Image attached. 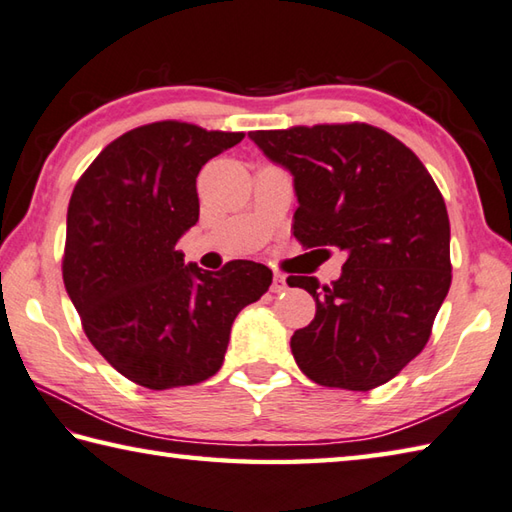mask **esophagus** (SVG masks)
<instances>
[{
    "label": "esophagus",
    "mask_w": 512,
    "mask_h": 512,
    "mask_svg": "<svg viewBox=\"0 0 512 512\" xmlns=\"http://www.w3.org/2000/svg\"><path fill=\"white\" fill-rule=\"evenodd\" d=\"M286 288H288V284H286V277H284L282 273H275L273 286H270V290H273V293H284Z\"/></svg>",
    "instance_id": "esophagus-1"
}]
</instances>
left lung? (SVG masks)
Here are the masks:
<instances>
[{
    "mask_svg": "<svg viewBox=\"0 0 512 512\" xmlns=\"http://www.w3.org/2000/svg\"><path fill=\"white\" fill-rule=\"evenodd\" d=\"M295 177V239L342 248V277H288L317 304L295 330L297 366L319 386L370 390L422 353L450 288V222L437 184L406 144L364 122L253 130ZM315 250V253H317Z\"/></svg>",
    "mask_w": 512,
    "mask_h": 512,
    "instance_id": "obj_1",
    "label": "left lung"
}]
</instances>
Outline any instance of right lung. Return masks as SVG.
Segmentation results:
<instances>
[{
	"instance_id": "1",
	"label": "right lung",
	"mask_w": 512,
	"mask_h": 512,
	"mask_svg": "<svg viewBox=\"0 0 512 512\" xmlns=\"http://www.w3.org/2000/svg\"><path fill=\"white\" fill-rule=\"evenodd\" d=\"M244 133L164 119L110 142L77 179L64 286L99 355L150 390L193 386L224 364L230 326L273 270L235 259L184 266L177 239L199 219L197 175Z\"/></svg>"
}]
</instances>
